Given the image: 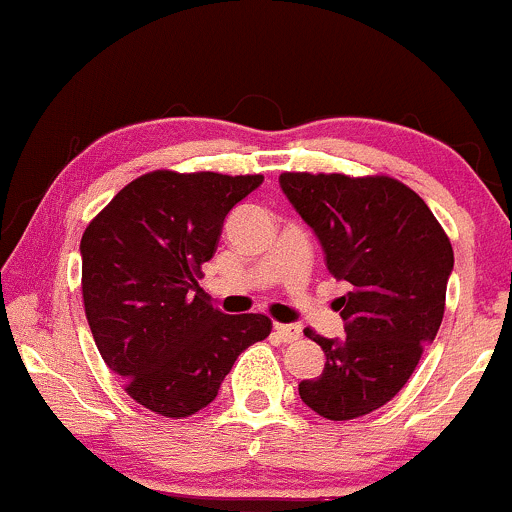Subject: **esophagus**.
Instances as JSON below:
<instances>
[{
  "label": "esophagus",
  "instance_id": "esophagus-1",
  "mask_svg": "<svg viewBox=\"0 0 512 512\" xmlns=\"http://www.w3.org/2000/svg\"><path fill=\"white\" fill-rule=\"evenodd\" d=\"M274 336L282 343H292L301 336V328L297 324H274Z\"/></svg>",
  "mask_w": 512,
  "mask_h": 512
}]
</instances>
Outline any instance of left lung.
I'll list each match as a JSON object with an SVG mask.
<instances>
[{
  "instance_id": "obj_1",
  "label": "left lung",
  "mask_w": 512,
  "mask_h": 512,
  "mask_svg": "<svg viewBox=\"0 0 512 512\" xmlns=\"http://www.w3.org/2000/svg\"><path fill=\"white\" fill-rule=\"evenodd\" d=\"M279 184L319 235L328 274L351 289L336 299L346 321L341 341L304 331L326 365L319 378L301 380L299 397L333 422L363 417L405 387L437 336L454 267L449 235L392 176L284 171Z\"/></svg>"
}]
</instances>
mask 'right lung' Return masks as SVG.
<instances>
[{
  "mask_svg": "<svg viewBox=\"0 0 512 512\" xmlns=\"http://www.w3.org/2000/svg\"><path fill=\"white\" fill-rule=\"evenodd\" d=\"M262 179L149 171L85 228L80 287L95 346L127 395L161 417L211 405L235 358L270 336V316L223 314L196 282L225 215Z\"/></svg>",
  "mask_w": 512,
  "mask_h": 512,
  "instance_id": "obj_1",
  "label": "right lung"
}]
</instances>
